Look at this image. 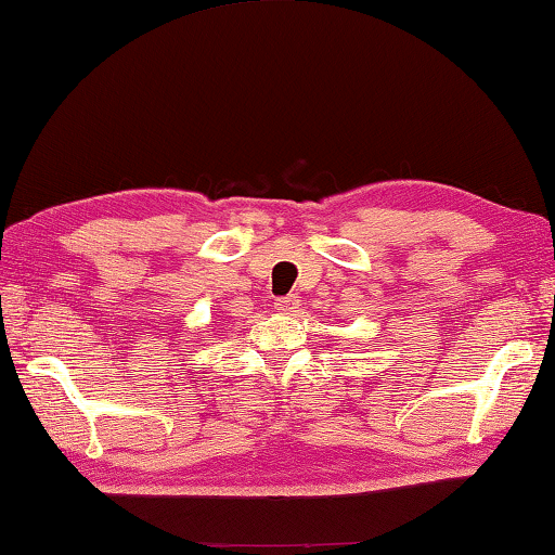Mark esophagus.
<instances>
[{
	"label": "esophagus",
	"mask_w": 555,
	"mask_h": 555,
	"mask_svg": "<svg viewBox=\"0 0 555 555\" xmlns=\"http://www.w3.org/2000/svg\"><path fill=\"white\" fill-rule=\"evenodd\" d=\"M298 306H300L298 296H286V298H276L274 310L276 312H284V314H291V312L298 310Z\"/></svg>",
	"instance_id": "1"
}]
</instances>
